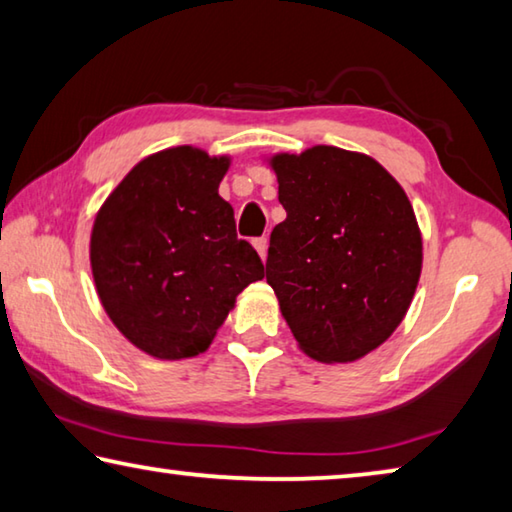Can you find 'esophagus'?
<instances>
[{"label":"esophagus","instance_id":"34e87169","mask_svg":"<svg viewBox=\"0 0 512 512\" xmlns=\"http://www.w3.org/2000/svg\"><path fill=\"white\" fill-rule=\"evenodd\" d=\"M253 246H255V250L259 253V257L264 259L266 262V253H268V239L266 237H257V239H253Z\"/></svg>","mask_w":512,"mask_h":512}]
</instances>
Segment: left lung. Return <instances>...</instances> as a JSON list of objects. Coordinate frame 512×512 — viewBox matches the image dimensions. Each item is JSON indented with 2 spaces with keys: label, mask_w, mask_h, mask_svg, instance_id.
<instances>
[{
  "label": "left lung",
  "mask_w": 512,
  "mask_h": 512,
  "mask_svg": "<svg viewBox=\"0 0 512 512\" xmlns=\"http://www.w3.org/2000/svg\"><path fill=\"white\" fill-rule=\"evenodd\" d=\"M287 219L271 232L266 282L302 352L323 363L379 348L409 309L422 237L400 183L368 155L314 146L275 155Z\"/></svg>",
  "instance_id": "left-lung-1"
}]
</instances>
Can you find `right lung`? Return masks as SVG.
Instances as JSON below:
<instances>
[{"instance_id":"add662e5","label":"right lung","mask_w":512,"mask_h":512,"mask_svg":"<svg viewBox=\"0 0 512 512\" xmlns=\"http://www.w3.org/2000/svg\"><path fill=\"white\" fill-rule=\"evenodd\" d=\"M228 158L176 146L142 160L97 214L90 239L94 284L112 323L158 359L210 348L235 298L264 264L237 237L219 196Z\"/></svg>"}]
</instances>
